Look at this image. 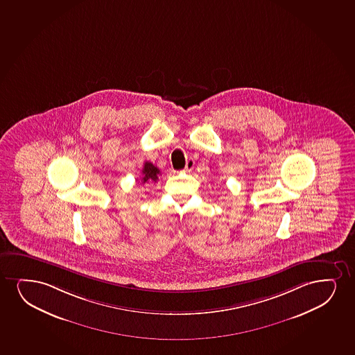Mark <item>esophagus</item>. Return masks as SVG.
<instances>
[{"instance_id":"1","label":"esophagus","mask_w":355,"mask_h":355,"mask_svg":"<svg viewBox=\"0 0 355 355\" xmlns=\"http://www.w3.org/2000/svg\"><path fill=\"white\" fill-rule=\"evenodd\" d=\"M193 166L194 159H192V158H189V159H187V162H186V166H184V171H186V173H189V171L193 169Z\"/></svg>"}]
</instances>
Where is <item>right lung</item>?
Returning a JSON list of instances; mask_svg holds the SVG:
<instances>
[{"instance_id": "right-lung-1", "label": "right lung", "mask_w": 355, "mask_h": 355, "mask_svg": "<svg viewBox=\"0 0 355 355\" xmlns=\"http://www.w3.org/2000/svg\"><path fill=\"white\" fill-rule=\"evenodd\" d=\"M159 175H161V171H159L157 166H153L151 162H145V163H144L143 171H141V179H140V182H141V184L156 182Z\"/></svg>"}]
</instances>
